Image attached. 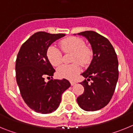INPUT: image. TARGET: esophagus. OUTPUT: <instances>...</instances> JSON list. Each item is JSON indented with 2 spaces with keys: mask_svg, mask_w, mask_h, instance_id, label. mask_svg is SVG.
Masks as SVG:
<instances>
[{
  "mask_svg": "<svg viewBox=\"0 0 133 133\" xmlns=\"http://www.w3.org/2000/svg\"><path fill=\"white\" fill-rule=\"evenodd\" d=\"M70 84H71L72 86L75 85V84H76V82H75V81H70Z\"/></svg>",
  "mask_w": 133,
  "mask_h": 133,
  "instance_id": "34e87169",
  "label": "esophagus"
}]
</instances>
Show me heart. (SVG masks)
<instances>
[{
    "mask_svg": "<svg viewBox=\"0 0 133 133\" xmlns=\"http://www.w3.org/2000/svg\"><path fill=\"white\" fill-rule=\"evenodd\" d=\"M59 46L64 52H72L71 64L61 66L57 70V75L61 78L72 80L81 72V66L89 64L92 59V50L85 45L82 38L76 36H70L62 40ZM48 60L54 66H58L62 63V53L55 46H50L46 52Z\"/></svg>",
    "mask_w": 133,
    "mask_h": 133,
    "instance_id": "heart-1",
    "label": "heart"
}]
</instances>
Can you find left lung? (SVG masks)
I'll return each mask as SVG.
<instances>
[{"mask_svg":"<svg viewBox=\"0 0 133 133\" xmlns=\"http://www.w3.org/2000/svg\"><path fill=\"white\" fill-rule=\"evenodd\" d=\"M78 35L87 38L93 58L89 68L81 74L87 80L80 83L84 90L77 98V103L84 110H98L107 105L115 92L118 78L117 54L109 40L96 32L87 30ZM90 79V84L88 81Z\"/></svg>","mask_w":133,"mask_h":133,"instance_id":"left-lung-1","label":"left lung"}]
</instances>
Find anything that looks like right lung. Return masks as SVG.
<instances>
[{
    "mask_svg": "<svg viewBox=\"0 0 133 133\" xmlns=\"http://www.w3.org/2000/svg\"><path fill=\"white\" fill-rule=\"evenodd\" d=\"M64 34L38 32L21 46L16 60V78L21 95L28 107L35 112L48 114L59 106L61 96L70 86L69 81L53 79L55 70L48 60L46 52ZM45 77L51 78L49 82Z\"/></svg>",
    "mask_w": 133,
    "mask_h": 133,
    "instance_id": "add662e5",
    "label": "right lung"
}]
</instances>
